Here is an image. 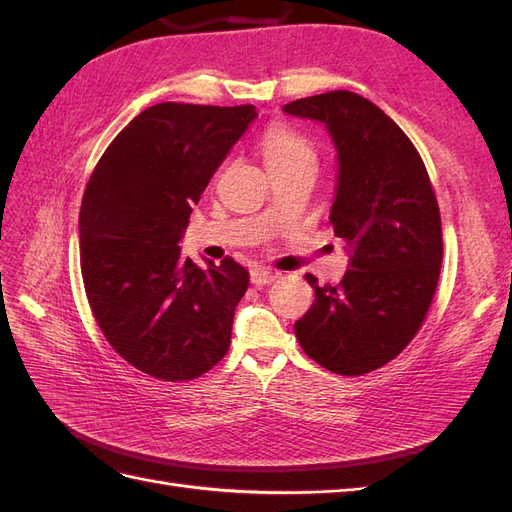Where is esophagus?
I'll return each instance as SVG.
<instances>
[{
	"mask_svg": "<svg viewBox=\"0 0 512 512\" xmlns=\"http://www.w3.org/2000/svg\"><path fill=\"white\" fill-rule=\"evenodd\" d=\"M252 284L254 286H267V284H273L277 277H280V273L273 271V269H265V267H258V269H252Z\"/></svg>",
	"mask_w": 512,
	"mask_h": 512,
	"instance_id": "34e87169",
	"label": "esophagus"
}]
</instances>
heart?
<instances>
[{
    "instance_id": "b5f03b06",
    "label": "heart",
    "mask_w": 512,
    "mask_h": 512,
    "mask_svg": "<svg viewBox=\"0 0 512 512\" xmlns=\"http://www.w3.org/2000/svg\"><path fill=\"white\" fill-rule=\"evenodd\" d=\"M262 158L267 168L297 164V162H316V151L312 143L305 141L303 136L282 126H273L262 136Z\"/></svg>"
}]
</instances>
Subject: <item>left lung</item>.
<instances>
[{
	"label": "left lung",
	"instance_id": "8db88e82",
	"mask_svg": "<svg viewBox=\"0 0 512 512\" xmlns=\"http://www.w3.org/2000/svg\"><path fill=\"white\" fill-rule=\"evenodd\" d=\"M292 117L327 128L337 153L329 220L344 241L348 271L318 286L294 333L309 359L342 376L374 371L421 329L442 265L436 194L418 151L367 98L329 91L286 104Z\"/></svg>",
	"mask_w": 512,
	"mask_h": 512
}]
</instances>
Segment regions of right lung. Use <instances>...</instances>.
Instances as JSON below:
<instances>
[{
	"label": "right lung",
	"mask_w": 512,
	"mask_h": 512,
	"mask_svg": "<svg viewBox=\"0 0 512 512\" xmlns=\"http://www.w3.org/2000/svg\"><path fill=\"white\" fill-rule=\"evenodd\" d=\"M256 117L252 104L149 106L91 173L79 213L87 301L108 344L143 374L185 382L228 352L250 273L232 258L198 267L179 241Z\"/></svg>",
	"instance_id": "add662e5"
}]
</instances>
